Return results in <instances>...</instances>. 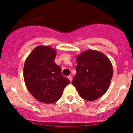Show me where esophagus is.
<instances>
[{
  "label": "esophagus",
  "instance_id": "1",
  "mask_svg": "<svg viewBox=\"0 0 133 133\" xmlns=\"http://www.w3.org/2000/svg\"><path fill=\"white\" fill-rule=\"evenodd\" d=\"M68 77V79H69L70 81L71 82V81H72V76H69Z\"/></svg>",
  "mask_w": 133,
  "mask_h": 133
}]
</instances>
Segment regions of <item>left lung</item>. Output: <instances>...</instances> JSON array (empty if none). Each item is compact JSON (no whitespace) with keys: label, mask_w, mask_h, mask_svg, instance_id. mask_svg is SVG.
<instances>
[{"label":"left lung","mask_w":133,"mask_h":133,"mask_svg":"<svg viewBox=\"0 0 133 133\" xmlns=\"http://www.w3.org/2000/svg\"><path fill=\"white\" fill-rule=\"evenodd\" d=\"M76 61V74L72 83L81 97L92 101L103 96L113 74L109 58L99 51L89 49L77 55Z\"/></svg>","instance_id":"obj_1"}]
</instances>
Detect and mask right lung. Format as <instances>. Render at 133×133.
I'll list each match as a JSON object with an SVG mask.
<instances>
[{"instance_id":"1","label":"right lung","mask_w":133,"mask_h":133,"mask_svg":"<svg viewBox=\"0 0 133 133\" xmlns=\"http://www.w3.org/2000/svg\"><path fill=\"white\" fill-rule=\"evenodd\" d=\"M56 54L52 47L39 45L29 55L24 64L23 74L27 89L36 99L44 103L57 101L70 83L55 63Z\"/></svg>"}]
</instances>
